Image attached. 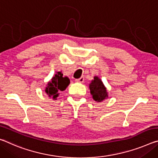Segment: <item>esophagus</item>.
Masks as SVG:
<instances>
[{"mask_svg":"<svg viewBox=\"0 0 158 158\" xmlns=\"http://www.w3.org/2000/svg\"><path fill=\"white\" fill-rule=\"evenodd\" d=\"M84 81V77H80L79 79H76V81L79 82V83H83Z\"/></svg>","mask_w":158,"mask_h":158,"instance_id":"34e87169","label":"esophagus"}]
</instances>
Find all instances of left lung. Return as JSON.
Instances as JSON below:
<instances>
[{"instance_id": "left-lung-1", "label": "left lung", "mask_w": 158, "mask_h": 158, "mask_svg": "<svg viewBox=\"0 0 158 158\" xmlns=\"http://www.w3.org/2000/svg\"><path fill=\"white\" fill-rule=\"evenodd\" d=\"M89 89L95 101L102 102L108 97L106 86L98 77H94V79L92 80L91 83L89 84Z\"/></svg>"}]
</instances>
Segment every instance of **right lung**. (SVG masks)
Masks as SVG:
<instances>
[{
	"instance_id": "add662e5",
	"label": "right lung",
	"mask_w": 158,
	"mask_h": 158,
	"mask_svg": "<svg viewBox=\"0 0 158 158\" xmlns=\"http://www.w3.org/2000/svg\"><path fill=\"white\" fill-rule=\"evenodd\" d=\"M69 83L70 81L68 77H63V74L61 72H57L55 76L52 77L51 81L48 82L45 92L49 97H52L53 100H56L59 96V91L65 90Z\"/></svg>"
}]
</instances>
